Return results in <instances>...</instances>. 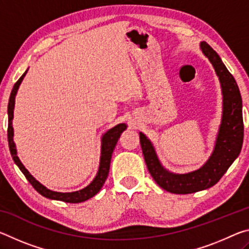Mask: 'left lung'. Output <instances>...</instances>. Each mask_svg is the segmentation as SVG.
Listing matches in <instances>:
<instances>
[{
	"mask_svg": "<svg viewBox=\"0 0 249 249\" xmlns=\"http://www.w3.org/2000/svg\"><path fill=\"white\" fill-rule=\"evenodd\" d=\"M201 49L220 79L223 93V116L213 154L199 170L185 175H175L160 165L151 142L140 133L142 155L147 168L160 188L176 195H188L213 187L218 182L241 153L244 140L242 96L235 79L215 50L203 41Z\"/></svg>",
	"mask_w": 249,
	"mask_h": 249,
	"instance_id": "left-lung-1",
	"label": "left lung"
}]
</instances>
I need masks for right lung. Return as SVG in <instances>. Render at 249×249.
Wrapping results in <instances>:
<instances>
[{"instance_id": "add662e5", "label": "right lung", "mask_w": 249, "mask_h": 249, "mask_svg": "<svg viewBox=\"0 0 249 249\" xmlns=\"http://www.w3.org/2000/svg\"><path fill=\"white\" fill-rule=\"evenodd\" d=\"M27 70L25 71L24 74L20 77L16 83L14 84L13 89H12L10 100H8V107H7V114H8V127H7V141H8V147H10V151L12 157H13L14 162L18 166L20 171L23 172L24 176L26 177L28 182L33 185V188L35 190L45 197H48V199L52 200H59L64 201L67 203H80V202H84L89 200L90 197L94 196L96 193H98L101 188L103 187L105 180L107 178L108 170H109V163H111V158H112V153L115 148V145L121 134L123 133V130L126 129L125 124H119L114 126V127L107 130V133L103 135L102 137V148H101V159H100V167L99 171L96 174L94 180L86 187L82 190L75 191V192H69V193H62V192H54L49 190L43 184H40L38 181H37L34 177L29 174L26 168L23 166V163L20 162L18 159V155H16V148L15 144L13 142V126H12V120H13V113H14V104H15V95L16 92L18 90V87L20 82L23 81V79L26 74Z\"/></svg>"}]
</instances>
